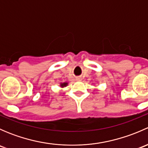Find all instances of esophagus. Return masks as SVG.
I'll list each match as a JSON object with an SVG mask.
<instances>
[{"instance_id":"esophagus-1","label":"esophagus","mask_w":148,"mask_h":148,"mask_svg":"<svg viewBox=\"0 0 148 148\" xmlns=\"http://www.w3.org/2000/svg\"><path fill=\"white\" fill-rule=\"evenodd\" d=\"M78 80H80V78H78Z\"/></svg>"}]
</instances>
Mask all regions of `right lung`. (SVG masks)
I'll use <instances>...</instances> for the list:
<instances>
[{
	"instance_id": "1",
	"label": "right lung",
	"mask_w": 148,
	"mask_h": 148,
	"mask_svg": "<svg viewBox=\"0 0 148 148\" xmlns=\"http://www.w3.org/2000/svg\"><path fill=\"white\" fill-rule=\"evenodd\" d=\"M67 85H68V83L67 82H63V83H60V86L62 88H64L65 87V86H66Z\"/></svg>"
}]
</instances>
